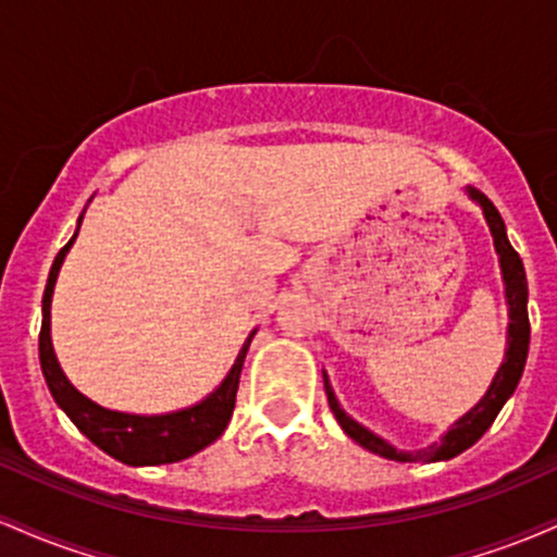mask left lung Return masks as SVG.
Segmentation results:
<instances>
[{
  "instance_id": "8db88e82",
  "label": "left lung",
  "mask_w": 557,
  "mask_h": 557,
  "mask_svg": "<svg viewBox=\"0 0 557 557\" xmlns=\"http://www.w3.org/2000/svg\"><path fill=\"white\" fill-rule=\"evenodd\" d=\"M469 194L474 201L482 203L484 216H487V225L492 230V238H495V248L500 253V270H503V280H505V296H508V306H510V324H508V350H505V361L500 367V372L495 374L492 385L487 389L482 400L466 413L463 419H458L453 424V430L445 434L443 443L426 447V450H417V453H398L393 445H387L385 440H380L376 434H372L369 430H363L361 424H356L348 413L343 411L341 403H337L335 393H332L327 374H324V389H327V400L332 413L335 419L341 421V426L348 434L350 440H356L361 447L367 450L376 453V456L389 458V461H403V463H413V461H447V458L458 456L463 453L466 447H471L482 437L484 432L490 430V424L495 421L500 408L505 406V400L513 395L516 385H519L521 372H523V363H527V354H529V311H527V296H529V287H527V272H523V261L516 248L510 246L508 235H505V222L500 212L495 209V203L490 201L487 196L479 194L476 188H469Z\"/></svg>"
}]
</instances>
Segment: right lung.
<instances>
[{
	"label": "right lung",
	"mask_w": 557,
	"mask_h": 557,
	"mask_svg": "<svg viewBox=\"0 0 557 557\" xmlns=\"http://www.w3.org/2000/svg\"><path fill=\"white\" fill-rule=\"evenodd\" d=\"M75 235L57 253L52 272H49L47 290H44L41 332H38V359H41L44 380H47L49 393H52L57 406L67 413L70 421L96 447H101L107 456L117 458V461L127 466L175 463L203 450V447L212 445L225 432L227 421L233 417L235 395H238L240 385V369L243 361H246L248 345H251L253 335L243 343L238 359H235L225 382L207 400H201L194 408L168 413V417H133V413H120L96 406L94 400H88L86 395H81L78 389L70 385L67 376L62 374L52 348V335H49V306H52L57 274H60L62 259H65L70 246H73Z\"/></svg>",
	"instance_id": "add662e5"
}]
</instances>
